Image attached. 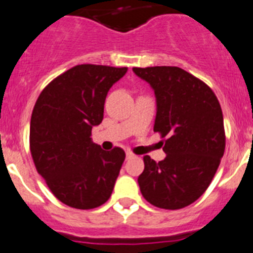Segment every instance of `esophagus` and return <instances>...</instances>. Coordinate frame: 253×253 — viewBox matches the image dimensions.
<instances>
[{"instance_id":"obj_1","label":"esophagus","mask_w":253,"mask_h":253,"mask_svg":"<svg viewBox=\"0 0 253 253\" xmlns=\"http://www.w3.org/2000/svg\"><path fill=\"white\" fill-rule=\"evenodd\" d=\"M133 157H135V154H133V153H131V152L126 153V159H131V158H133Z\"/></svg>"}]
</instances>
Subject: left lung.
I'll return each mask as SVG.
<instances>
[{"instance_id":"8db88e82","label":"left lung","mask_w":253,"mask_h":253,"mask_svg":"<svg viewBox=\"0 0 253 253\" xmlns=\"http://www.w3.org/2000/svg\"><path fill=\"white\" fill-rule=\"evenodd\" d=\"M154 90V131L165 140L166 158L144 157L140 192L150 205L180 210L206 192L225 150L222 110L203 81L179 67L132 68Z\"/></svg>"}]
</instances>
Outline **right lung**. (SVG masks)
Here are the masks:
<instances>
[{
    "label": "right lung",
    "mask_w": 253,
    "mask_h": 253,
    "mask_svg": "<svg viewBox=\"0 0 253 253\" xmlns=\"http://www.w3.org/2000/svg\"><path fill=\"white\" fill-rule=\"evenodd\" d=\"M127 68L81 64L44 87L31 118L29 145L37 169L52 194L78 210L96 209L109 199L125 152H107L92 143L108 91Z\"/></svg>",
    "instance_id": "add662e5"
}]
</instances>
